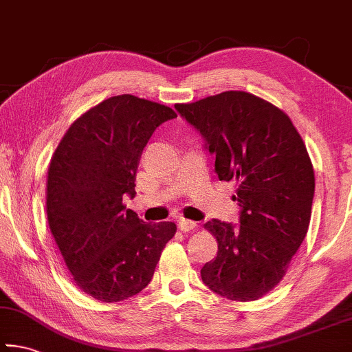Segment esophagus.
Instances as JSON below:
<instances>
[{
  "label": "esophagus",
  "mask_w": 352,
  "mask_h": 352,
  "mask_svg": "<svg viewBox=\"0 0 352 352\" xmlns=\"http://www.w3.org/2000/svg\"><path fill=\"white\" fill-rule=\"evenodd\" d=\"M195 226H197V223H195L194 220H188V219H180V220H178V228H180L182 231H184V233H186V231L194 230Z\"/></svg>",
  "instance_id": "esophagus-1"
}]
</instances>
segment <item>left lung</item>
I'll use <instances>...</instances> for the list:
<instances>
[{
  "mask_svg": "<svg viewBox=\"0 0 352 352\" xmlns=\"http://www.w3.org/2000/svg\"><path fill=\"white\" fill-rule=\"evenodd\" d=\"M175 109L216 155L219 180L237 183L239 225L205 223L219 250L201 281L228 300H258L281 281L311 222L315 175L305 141L283 110L247 91Z\"/></svg>",
  "mask_w": 352,
  "mask_h": 352,
  "instance_id": "1",
  "label": "left lung"
}]
</instances>
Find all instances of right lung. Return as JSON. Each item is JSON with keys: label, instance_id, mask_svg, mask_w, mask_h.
<instances>
[{"label": "right lung", "instance_id": "add662e5", "mask_svg": "<svg viewBox=\"0 0 352 352\" xmlns=\"http://www.w3.org/2000/svg\"><path fill=\"white\" fill-rule=\"evenodd\" d=\"M170 107L119 94L71 124L52 155L46 183L47 223L77 287L116 302L146 287L177 231L147 223L122 204L135 197L141 153Z\"/></svg>", "mask_w": 352, "mask_h": 352}]
</instances>
